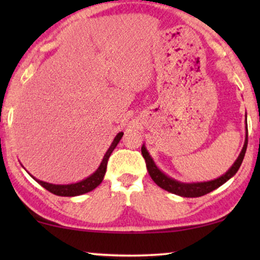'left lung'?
I'll return each mask as SVG.
<instances>
[{
	"label": "left lung",
	"mask_w": 260,
	"mask_h": 260,
	"mask_svg": "<svg viewBox=\"0 0 260 260\" xmlns=\"http://www.w3.org/2000/svg\"><path fill=\"white\" fill-rule=\"evenodd\" d=\"M247 148V124H246V138H245L244 147L241 149V152L238 156L236 162L233 163V166L223 174L222 176L218 177V179L207 181V182H193V183H183L180 181H176L172 179V177L167 176L165 173H162L161 170L157 168V166L155 165L154 159L151 158V156L149 155L147 148L144 147V144L142 145V155L145 159V165H147V169L149 172V175L151 176V179L154 180V182L169 193L180 195L183 198H198L202 197V195L211 193L212 190L216 189L220 186H222L226 181H229L231 177L236 175L238 169L240 168L241 163H243L245 152H246Z\"/></svg>",
	"instance_id": "1"
}]
</instances>
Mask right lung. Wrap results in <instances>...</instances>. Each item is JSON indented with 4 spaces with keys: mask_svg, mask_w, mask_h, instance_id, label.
Masks as SVG:
<instances>
[{
    "mask_svg": "<svg viewBox=\"0 0 260 260\" xmlns=\"http://www.w3.org/2000/svg\"><path fill=\"white\" fill-rule=\"evenodd\" d=\"M123 137V133L117 134V136L115 137V140L110 145V148L106 151V154L103 157V161L101 163V166L98 167V169L95 172L90 175L86 179L83 181H79L77 183H71V184H53V183H48V182H44V181H40L38 179H35L34 176H31L33 179L37 181L39 184H41L45 189H47L51 193L59 195V197H77V195H81L85 193H88V191L93 190L95 187H98L99 184L102 183L103 179H104V175L106 173V166H108V159L110 157V155L112 154L113 149L117 147V144L119 143V141L122 140Z\"/></svg>",
    "mask_w": 260,
    "mask_h": 260,
    "instance_id": "1",
    "label": "right lung"
}]
</instances>
